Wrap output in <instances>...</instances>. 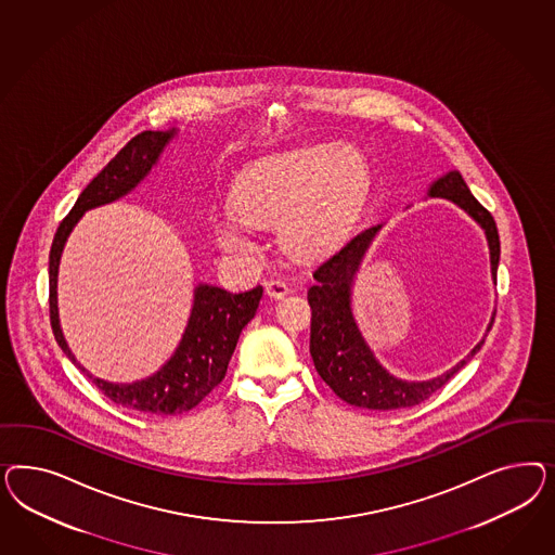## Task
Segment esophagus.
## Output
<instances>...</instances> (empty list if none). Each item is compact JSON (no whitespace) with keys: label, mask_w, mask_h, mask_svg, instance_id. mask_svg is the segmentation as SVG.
<instances>
[{"label":"esophagus","mask_w":555,"mask_h":555,"mask_svg":"<svg viewBox=\"0 0 555 555\" xmlns=\"http://www.w3.org/2000/svg\"><path fill=\"white\" fill-rule=\"evenodd\" d=\"M288 285H286L285 281H281V279H272L267 283V295L272 297V299H283L285 295H288Z\"/></svg>","instance_id":"esophagus-1"}]
</instances>
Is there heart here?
<instances>
[{
    "label": "heart",
    "mask_w": 555,
    "mask_h": 555,
    "mask_svg": "<svg viewBox=\"0 0 555 555\" xmlns=\"http://www.w3.org/2000/svg\"><path fill=\"white\" fill-rule=\"evenodd\" d=\"M366 186V163L360 152L313 146L279 152L246 168L235 186L237 218L221 219L223 250L250 256L258 250L250 228L281 223L286 254L309 260L336 246Z\"/></svg>",
    "instance_id": "b5f03b06"
}]
</instances>
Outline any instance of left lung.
<instances>
[{"instance_id":"1","label":"left lung","mask_w":555,"mask_h":555,"mask_svg":"<svg viewBox=\"0 0 555 555\" xmlns=\"http://www.w3.org/2000/svg\"><path fill=\"white\" fill-rule=\"evenodd\" d=\"M427 197L455 203L485 230L490 253V274L492 283L496 285V270L501 258L499 230L492 216L474 199L462 175L457 170L441 175L427 189ZM380 228L383 225H374L353 235L352 240H348L337 253L325 258L313 272L315 283L307 291V301L311 305L309 352L321 378L341 401L372 411H390L413 406L429 399L455 372L468 364L472 356L482 348L485 339H480L454 369L446 370L443 374L429 380H403L390 374L378 362L353 318L352 293L356 274L360 272L370 244L374 242ZM492 321L494 315L488 323V330L492 327Z\"/></svg>"}]
</instances>
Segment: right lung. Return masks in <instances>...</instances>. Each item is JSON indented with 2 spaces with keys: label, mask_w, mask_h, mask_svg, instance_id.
<instances>
[{
  "label": "right lung",
  "mask_w": 555,
  "mask_h": 555,
  "mask_svg": "<svg viewBox=\"0 0 555 555\" xmlns=\"http://www.w3.org/2000/svg\"><path fill=\"white\" fill-rule=\"evenodd\" d=\"M179 134L175 128L167 132H142L134 135L121 151L107 163V167L85 186L70 214L61 221L49 256V281H51V325L61 350L68 360L91 378L101 392L126 409L152 413V415H177L202 403L203 399L218 387L225 376L230 358L235 350L242 330L253 320L262 299V286H254L244 293H230L216 285L199 283L193 291L191 315L177 350L167 362L151 376L135 383H109L93 376L81 366L70 352L59 320L56 281L63 248L73 228L83 218L85 211L107 203L118 202L140 185L152 167L158 163L170 140Z\"/></svg>",
  "instance_id": "obj_1"
}]
</instances>
